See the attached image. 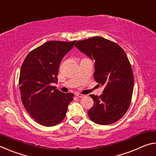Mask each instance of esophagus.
Returning <instances> with one entry per match:
<instances>
[{
  "label": "esophagus",
  "instance_id": "obj_1",
  "mask_svg": "<svg viewBox=\"0 0 156 156\" xmlns=\"http://www.w3.org/2000/svg\"><path fill=\"white\" fill-rule=\"evenodd\" d=\"M76 95V96L78 97V98H84V96H84V95L81 94H79V93H77Z\"/></svg>",
  "mask_w": 156,
  "mask_h": 156
}]
</instances>
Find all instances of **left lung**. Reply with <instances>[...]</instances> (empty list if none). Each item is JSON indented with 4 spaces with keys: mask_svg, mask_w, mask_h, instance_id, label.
Returning a JSON list of instances; mask_svg holds the SVG:
<instances>
[{
    "mask_svg": "<svg viewBox=\"0 0 156 156\" xmlns=\"http://www.w3.org/2000/svg\"><path fill=\"white\" fill-rule=\"evenodd\" d=\"M75 47L95 60L94 79L105 89L100 96L91 94L94 106L88 115L94 122L107 125L119 120L130 106L134 78L122 47L100 36L79 41Z\"/></svg>",
    "mask_w": 156,
    "mask_h": 156,
    "instance_id": "left-lung-1",
    "label": "left lung"
}]
</instances>
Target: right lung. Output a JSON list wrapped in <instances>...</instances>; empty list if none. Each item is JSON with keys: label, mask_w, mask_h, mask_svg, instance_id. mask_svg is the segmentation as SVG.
<instances>
[{"label": "right lung", "mask_w": 156, "mask_h": 156, "mask_svg": "<svg viewBox=\"0 0 156 156\" xmlns=\"http://www.w3.org/2000/svg\"><path fill=\"white\" fill-rule=\"evenodd\" d=\"M72 42L51 41L31 51L21 66L19 89L25 109L38 124L55 126L64 119L72 93H62L51 86L62 58L74 45Z\"/></svg>", "instance_id": "obj_1"}]
</instances>
